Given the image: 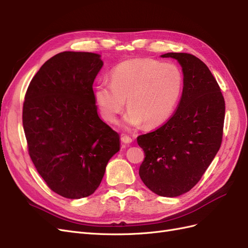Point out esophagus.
<instances>
[{"label": "esophagus", "instance_id": "esophagus-1", "mask_svg": "<svg viewBox=\"0 0 248 248\" xmlns=\"http://www.w3.org/2000/svg\"><path fill=\"white\" fill-rule=\"evenodd\" d=\"M121 140L124 142V144H130V142L132 141V139L129 138V137H127V136H124V137L121 138Z\"/></svg>", "mask_w": 248, "mask_h": 248}]
</instances>
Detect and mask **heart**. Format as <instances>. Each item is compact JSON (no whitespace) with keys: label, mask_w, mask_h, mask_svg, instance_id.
<instances>
[{"label":"heart","mask_w":248,"mask_h":248,"mask_svg":"<svg viewBox=\"0 0 248 248\" xmlns=\"http://www.w3.org/2000/svg\"><path fill=\"white\" fill-rule=\"evenodd\" d=\"M183 74L171 63L152 59H132L118 64L110 72V82L94 87V100L106 121L114 123L125 108L126 128L144 123L156 128L168 122L177 108L183 91Z\"/></svg>","instance_id":"1"}]
</instances>
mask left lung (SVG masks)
<instances>
[{"mask_svg":"<svg viewBox=\"0 0 248 248\" xmlns=\"http://www.w3.org/2000/svg\"><path fill=\"white\" fill-rule=\"evenodd\" d=\"M182 67L183 91L174 116L155 131L138 137L146 154L140 177L161 197L189 191L218 152L222 140L224 99L211 71L197 57L168 52Z\"/></svg>","mask_w":248,"mask_h":248,"instance_id":"1","label":"left lung"}]
</instances>
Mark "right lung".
Segmentation results:
<instances>
[{"instance_id":"1","label":"right lung","mask_w":248,"mask_h":248,"mask_svg":"<svg viewBox=\"0 0 248 248\" xmlns=\"http://www.w3.org/2000/svg\"><path fill=\"white\" fill-rule=\"evenodd\" d=\"M102 66L94 52H60L41 66L26 93L30 157L49 188L67 199L91 196L120 150L119 134L99 118L94 100Z\"/></svg>"}]
</instances>
